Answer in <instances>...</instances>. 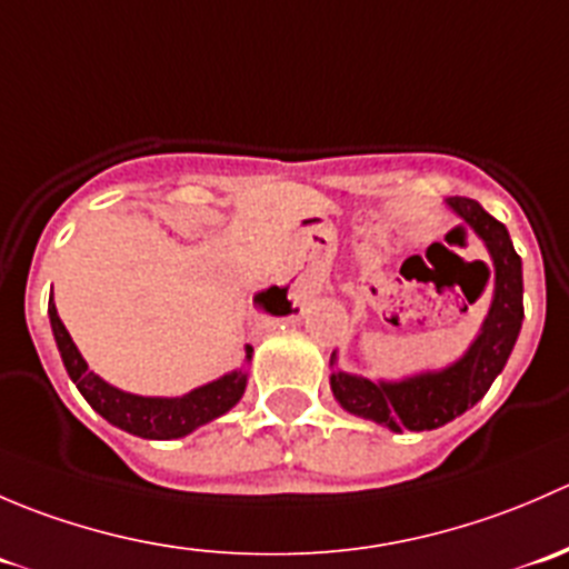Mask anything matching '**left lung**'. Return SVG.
<instances>
[{
  "instance_id": "left-lung-1",
  "label": "left lung",
  "mask_w": 569,
  "mask_h": 569,
  "mask_svg": "<svg viewBox=\"0 0 569 569\" xmlns=\"http://www.w3.org/2000/svg\"><path fill=\"white\" fill-rule=\"evenodd\" d=\"M446 203L460 217L462 226L485 242L496 269L490 311L473 343L457 363L440 371L405 377L399 382L347 375L336 369V352L330 358V366L336 369L330 375V388L338 405L352 416L388 427L391 432L438 429L473 407L503 371L523 325V263L515 252L507 226L470 198H449ZM490 274L487 269V278Z\"/></svg>"
}]
</instances>
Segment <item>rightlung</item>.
Listing matches in <instances>:
<instances>
[{"instance_id": "1", "label": "right lung", "mask_w": 569, "mask_h": 569, "mask_svg": "<svg viewBox=\"0 0 569 569\" xmlns=\"http://www.w3.org/2000/svg\"><path fill=\"white\" fill-rule=\"evenodd\" d=\"M278 295L283 302V313H291V302L286 297L289 289H267L261 297ZM49 319H51V332H54L57 349H60V358L66 363L68 377L73 380V386L79 388V393L88 399V405L99 412L101 418H107L112 427L123 429V432L137 435V438L148 440H176L183 435L194 432L203 423L214 421L222 412L231 410L239 399H242L244 388H248V371L237 369L231 375L220 377L214 382H206V386L194 388V391L183 396H137L126 393L120 388L109 386L101 380L99 375L88 369L84 358L79 355L77 343L68 336L66 325H62L60 313H57L54 302L49 297ZM252 358V347H244V360Z\"/></svg>"}]
</instances>
